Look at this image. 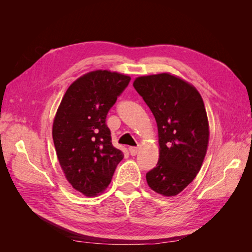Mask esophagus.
Here are the masks:
<instances>
[{"instance_id": "1", "label": "esophagus", "mask_w": 252, "mask_h": 252, "mask_svg": "<svg viewBox=\"0 0 252 252\" xmlns=\"http://www.w3.org/2000/svg\"><path fill=\"white\" fill-rule=\"evenodd\" d=\"M128 150H129V154H130L131 156H135L136 154H138L139 147H129Z\"/></svg>"}]
</instances>
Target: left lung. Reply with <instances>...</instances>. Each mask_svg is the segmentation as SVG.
Instances as JSON below:
<instances>
[{"instance_id": "left-lung-1", "label": "left lung", "mask_w": 252, "mask_h": 252, "mask_svg": "<svg viewBox=\"0 0 252 252\" xmlns=\"http://www.w3.org/2000/svg\"><path fill=\"white\" fill-rule=\"evenodd\" d=\"M133 87L158 125L159 158L146 173L148 186L173 196L196 177L207 152L209 125L201 94L192 85L170 73L136 78Z\"/></svg>"}]
</instances>
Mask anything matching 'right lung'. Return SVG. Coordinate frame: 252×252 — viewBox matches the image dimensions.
Returning a JSON list of instances; mask_svg holds the SVG:
<instances>
[{
  "instance_id": "right-lung-1",
  "label": "right lung",
  "mask_w": 252,
  "mask_h": 252,
  "mask_svg": "<svg viewBox=\"0 0 252 252\" xmlns=\"http://www.w3.org/2000/svg\"><path fill=\"white\" fill-rule=\"evenodd\" d=\"M130 77L91 71L65 93L52 126L57 156L67 181L87 196L103 192L124 155L113 147L106 117Z\"/></svg>"
}]
</instances>
